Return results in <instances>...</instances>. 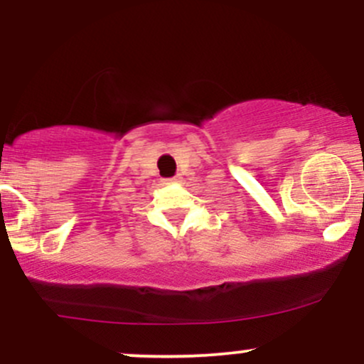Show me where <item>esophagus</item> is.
<instances>
[{"label": "esophagus", "mask_w": 364, "mask_h": 364, "mask_svg": "<svg viewBox=\"0 0 364 364\" xmlns=\"http://www.w3.org/2000/svg\"><path fill=\"white\" fill-rule=\"evenodd\" d=\"M179 181V176H176V178H169V179H164V183H178Z\"/></svg>", "instance_id": "34e87169"}]
</instances>
